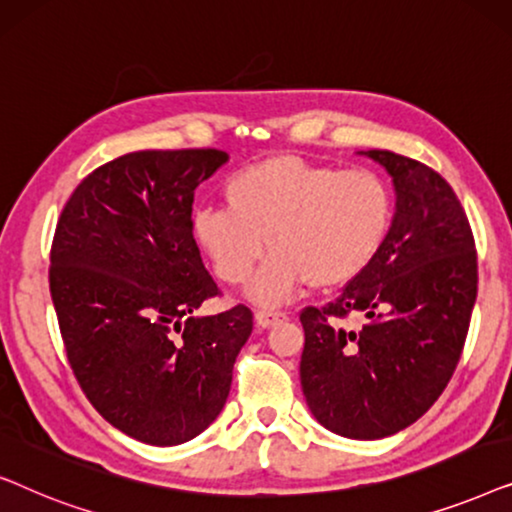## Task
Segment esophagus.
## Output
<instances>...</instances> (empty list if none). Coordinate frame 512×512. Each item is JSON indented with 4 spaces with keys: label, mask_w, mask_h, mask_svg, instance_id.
<instances>
[{
    "label": "esophagus",
    "mask_w": 512,
    "mask_h": 512,
    "mask_svg": "<svg viewBox=\"0 0 512 512\" xmlns=\"http://www.w3.org/2000/svg\"><path fill=\"white\" fill-rule=\"evenodd\" d=\"M289 319L284 312H270V310H258L256 312V324L263 326V328H272L277 324H284V321Z\"/></svg>",
    "instance_id": "obj_1"
}]
</instances>
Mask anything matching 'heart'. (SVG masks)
I'll return each mask as SVG.
<instances>
[{
	"label": "heart",
	"instance_id": "1",
	"mask_svg": "<svg viewBox=\"0 0 512 512\" xmlns=\"http://www.w3.org/2000/svg\"><path fill=\"white\" fill-rule=\"evenodd\" d=\"M226 209H200L193 235L228 286H244L268 244L251 298L277 305L303 286L331 291L354 282L380 254L394 200L380 174L272 156L230 174Z\"/></svg>",
	"mask_w": 512,
	"mask_h": 512
}]
</instances>
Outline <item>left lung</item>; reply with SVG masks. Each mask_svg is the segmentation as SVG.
Returning a JSON list of instances; mask_svg holds the SVG:
<instances>
[{
    "label": "left lung",
    "instance_id": "left-lung-1",
    "mask_svg": "<svg viewBox=\"0 0 512 512\" xmlns=\"http://www.w3.org/2000/svg\"><path fill=\"white\" fill-rule=\"evenodd\" d=\"M396 186V216L368 270L300 312V384L319 424L375 440L417 422L454 375L478 296V251L457 193L429 165L366 151ZM361 313L364 326L344 321Z\"/></svg>",
    "mask_w": 512,
    "mask_h": 512
}]
</instances>
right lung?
Here are the masks:
<instances>
[{
	"label": "right lung",
	"mask_w": 512,
	"mask_h": 512,
	"mask_svg": "<svg viewBox=\"0 0 512 512\" xmlns=\"http://www.w3.org/2000/svg\"><path fill=\"white\" fill-rule=\"evenodd\" d=\"M226 160L128 153L90 172L55 226L48 284L72 373L111 426L149 445H181L219 417L254 328L247 305L198 314L221 289L193 237V198Z\"/></svg>",
	"instance_id": "add662e5"
}]
</instances>
